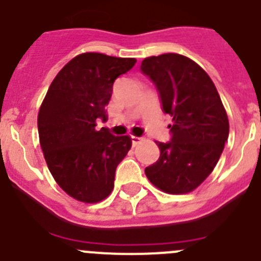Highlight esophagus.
I'll use <instances>...</instances> for the list:
<instances>
[{"label": "esophagus", "mask_w": 261, "mask_h": 261, "mask_svg": "<svg viewBox=\"0 0 261 261\" xmlns=\"http://www.w3.org/2000/svg\"><path fill=\"white\" fill-rule=\"evenodd\" d=\"M142 140H143V138H139V136H131V143H133L134 147L139 144V143L142 142Z\"/></svg>", "instance_id": "obj_1"}]
</instances>
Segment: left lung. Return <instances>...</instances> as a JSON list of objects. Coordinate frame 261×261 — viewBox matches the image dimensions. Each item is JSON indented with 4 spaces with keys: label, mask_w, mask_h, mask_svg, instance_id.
<instances>
[{
    "label": "left lung",
    "mask_w": 261,
    "mask_h": 261,
    "mask_svg": "<svg viewBox=\"0 0 261 261\" xmlns=\"http://www.w3.org/2000/svg\"><path fill=\"white\" fill-rule=\"evenodd\" d=\"M140 71L156 86L161 109L173 117L169 142L145 175L168 194H187L212 173L229 136V119L212 79L185 56L143 60Z\"/></svg>",
    "instance_id": "1"
}]
</instances>
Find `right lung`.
I'll use <instances>...</instances> for the list:
<instances>
[{"label": "right lung", "mask_w": 261, "mask_h": 261, "mask_svg": "<svg viewBox=\"0 0 261 261\" xmlns=\"http://www.w3.org/2000/svg\"><path fill=\"white\" fill-rule=\"evenodd\" d=\"M135 58L83 53L51 82L37 117L40 145L51 175L63 191L83 203L104 200L114 187L116 169L131 148L128 135L102 127L105 107L118 76Z\"/></svg>", "instance_id": "right-lung-1"}]
</instances>
